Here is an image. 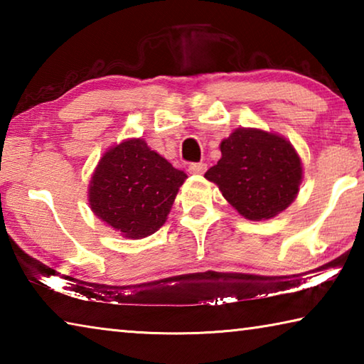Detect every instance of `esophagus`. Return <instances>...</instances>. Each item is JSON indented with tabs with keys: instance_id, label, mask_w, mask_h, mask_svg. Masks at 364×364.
Returning a JSON list of instances; mask_svg holds the SVG:
<instances>
[{
	"instance_id": "esophagus-1",
	"label": "esophagus",
	"mask_w": 364,
	"mask_h": 364,
	"mask_svg": "<svg viewBox=\"0 0 364 364\" xmlns=\"http://www.w3.org/2000/svg\"><path fill=\"white\" fill-rule=\"evenodd\" d=\"M188 170H189V173H193V175H202L207 170V165L204 162H196V164H191Z\"/></svg>"
}]
</instances>
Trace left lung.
<instances>
[{
    "mask_svg": "<svg viewBox=\"0 0 364 364\" xmlns=\"http://www.w3.org/2000/svg\"><path fill=\"white\" fill-rule=\"evenodd\" d=\"M221 159L204 175L252 221L284 212L299 194L304 167L297 151L278 133L236 128L220 143Z\"/></svg>",
    "mask_w": 364,
    "mask_h": 364,
    "instance_id": "left-lung-1",
    "label": "left lung"
}]
</instances>
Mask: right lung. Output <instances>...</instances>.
<instances>
[{
    "mask_svg": "<svg viewBox=\"0 0 364 364\" xmlns=\"http://www.w3.org/2000/svg\"><path fill=\"white\" fill-rule=\"evenodd\" d=\"M186 178L143 138L125 139L97 162L88 188L90 208L123 237L143 239L167 221Z\"/></svg>",
    "mask_w": 364,
    "mask_h": 364,
    "instance_id": "obj_1",
    "label": "right lung"
}]
</instances>
